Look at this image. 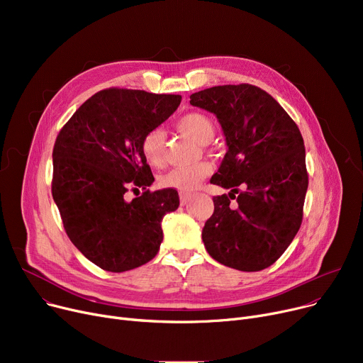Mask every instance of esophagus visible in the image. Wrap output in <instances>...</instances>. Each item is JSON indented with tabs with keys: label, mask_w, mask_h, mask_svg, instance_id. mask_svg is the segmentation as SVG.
Instances as JSON below:
<instances>
[{
	"label": "esophagus",
	"mask_w": 363,
	"mask_h": 363,
	"mask_svg": "<svg viewBox=\"0 0 363 363\" xmlns=\"http://www.w3.org/2000/svg\"><path fill=\"white\" fill-rule=\"evenodd\" d=\"M189 200H191V194H185V193L181 194V204L182 206H185Z\"/></svg>",
	"instance_id": "esophagus-1"
}]
</instances>
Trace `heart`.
<instances>
[{
  "mask_svg": "<svg viewBox=\"0 0 363 363\" xmlns=\"http://www.w3.org/2000/svg\"><path fill=\"white\" fill-rule=\"evenodd\" d=\"M178 128L181 132L186 133L193 140L206 144L215 135V125L211 118L201 113H189L179 119ZM164 141L166 133L162 128L151 129L147 132L143 143L141 151L144 159L152 166H162L164 162ZM212 172V166L207 162H200L193 166L174 167L167 170L159 179L160 185L164 188L177 189L179 193H191L200 182Z\"/></svg>",
  "mask_w": 363,
  "mask_h": 363,
  "instance_id": "heart-1",
  "label": "heart"
}]
</instances>
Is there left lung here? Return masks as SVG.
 <instances>
[{
  "mask_svg": "<svg viewBox=\"0 0 363 363\" xmlns=\"http://www.w3.org/2000/svg\"><path fill=\"white\" fill-rule=\"evenodd\" d=\"M189 104L215 114L228 147L211 182L231 191L213 197L201 233L206 250L242 272L268 268L303 219L309 178L301 133L275 99L249 84L194 92Z\"/></svg>",
  "mask_w": 363,
  "mask_h": 363,
  "instance_id": "8db88e82",
  "label": "left lung"
}]
</instances>
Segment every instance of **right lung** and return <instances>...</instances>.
<instances>
[{"label":"right lung","mask_w":363,"mask_h":363,"mask_svg":"<svg viewBox=\"0 0 363 363\" xmlns=\"http://www.w3.org/2000/svg\"><path fill=\"white\" fill-rule=\"evenodd\" d=\"M181 95L110 88L86 100L52 150V199L70 241L108 272L150 262L163 241L162 219L179 206L177 189H147L155 178L143 156L147 132L178 108ZM145 193L130 202L124 194Z\"/></svg>","instance_id":"right-lung-1"}]
</instances>
